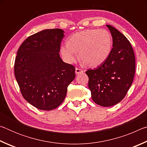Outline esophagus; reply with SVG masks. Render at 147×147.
Wrapping results in <instances>:
<instances>
[{
    "mask_svg": "<svg viewBox=\"0 0 147 147\" xmlns=\"http://www.w3.org/2000/svg\"><path fill=\"white\" fill-rule=\"evenodd\" d=\"M84 72V71L82 70V69H79V68H76V69H75V73H76V74H79V73H83Z\"/></svg>",
    "mask_w": 147,
    "mask_h": 147,
    "instance_id": "34e87169",
    "label": "esophagus"
}]
</instances>
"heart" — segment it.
Segmentation results:
<instances>
[{
    "label": "heart",
    "instance_id": "heart-1",
    "mask_svg": "<svg viewBox=\"0 0 147 147\" xmlns=\"http://www.w3.org/2000/svg\"><path fill=\"white\" fill-rule=\"evenodd\" d=\"M112 47V37L106 30L88 29L69 36L67 44L61 46L60 53L65 61L72 63L79 52L80 58L88 66L94 67L108 58Z\"/></svg>",
    "mask_w": 147,
    "mask_h": 147
}]
</instances>
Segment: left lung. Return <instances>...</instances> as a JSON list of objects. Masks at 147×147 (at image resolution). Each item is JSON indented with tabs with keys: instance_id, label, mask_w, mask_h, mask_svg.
<instances>
[{
	"instance_id": "left-lung-1",
	"label": "left lung",
	"mask_w": 147,
	"mask_h": 147,
	"mask_svg": "<svg viewBox=\"0 0 147 147\" xmlns=\"http://www.w3.org/2000/svg\"><path fill=\"white\" fill-rule=\"evenodd\" d=\"M106 26L113 38L110 55L97 68L86 72L92 99L104 107L123 100L132 84L136 70L135 54L130 41L114 27Z\"/></svg>"
}]
</instances>
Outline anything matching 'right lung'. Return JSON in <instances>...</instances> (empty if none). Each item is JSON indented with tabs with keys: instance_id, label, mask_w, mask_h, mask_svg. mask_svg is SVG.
I'll list each match as a JSON object with an SVG mask.
<instances>
[{
	"instance_id": "add662e5",
	"label": "right lung",
	"mask_w": 147,
	"mask_h": 147,
	"mask_svg": "<svg viewBox=\"0 0 147 147\" xmlns=\"http://www.w3.org/2000/svg\"><path fill=\"white\" fill-rule=\"evenodd\" d=\"M63 30H44L29 36L18 49L14 73L23 98L41 110H52L65 98L75 67L59 56Z\"/></svg>"
}]
</instances>
